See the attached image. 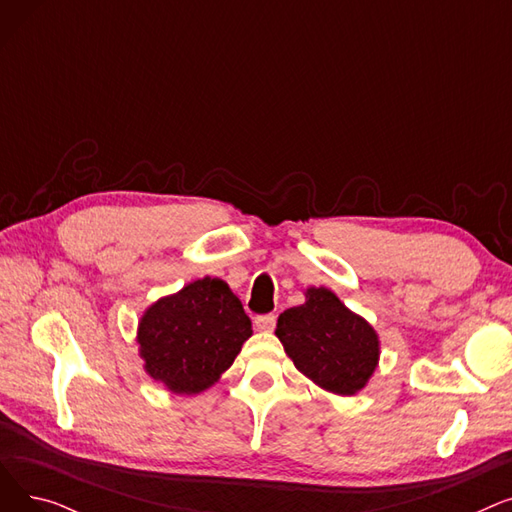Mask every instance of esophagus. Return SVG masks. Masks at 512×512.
<instances>
[{
  "label": "esophagus",
  "instance_id": "esophagus-1",
  "mask_svg": "<svg viewBox=\"0 0 512 512\" xmlns=\"http://www.w3.org/2000/svg\"><path fill=\"white\" fill-rule=\"evenodd\" d=\"M255 328L259 332H272L276 328V315L267 313V315H257L255 317Z\"/></svg>",
  "mask_w": 512,
  "mask_h": 512
}]
</instances>
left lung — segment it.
<instances>
[{"label": "left lung", "instance_id": "1", "mask_svg": "<svg viewBox=\"0 0 512 512\" xmlns=\"http://www.w3.org/2000/svg\"><path fill=\"white\" fill-rule=\"evenodd\" d=\"M276 336L305 378L338 396L361 392L380 363V336L326 286H309L305 303L280 313Z\"/></svg>", "mask_w": 512, "mask_h": 512}]
</instances>
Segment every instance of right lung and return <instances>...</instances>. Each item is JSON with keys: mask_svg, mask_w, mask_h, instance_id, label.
<instances>
[{"mask_svg": "<svg viewBox=\"0 0 512 512\" xmlns=\"http://www.w3.org/2000/svg\"><path fill=\"white\" fill-rule=\"evenodd\" d=\"M251 336V319L236 294L209 276L151 303L137 328L145 373L180 396L211 388Z\"/></svg>", "mask_w": 512, "mask_h": 512, "instance_id": "1", "label": "right lung"}]
</instances>
